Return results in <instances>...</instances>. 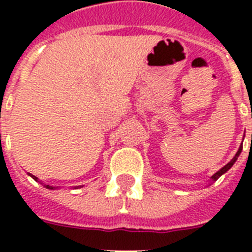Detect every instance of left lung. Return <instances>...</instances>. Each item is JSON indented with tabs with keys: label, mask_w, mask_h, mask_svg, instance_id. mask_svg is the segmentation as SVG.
I'll list each match as a JSON object with an SVG mask.
<instances>
[{
	"label": "left lung",
	"mask_w": 252,
	"mask_h": 252,
	"mask_svg": "<svg viewBox=\"0 0 252 252\" xmlns=\"http://www.w3.org/2000/svg\"><path fill=\"white\" fill-rule=\"evenodd\" d=\"M241 151H242V146H240L239 151H237V153H236V155H235V157H233V159L231 160V161L228 162V164H226V165H224L223 168H222V169H220V170H218L217 173H216L215 175H212V180H213V182H215V180H217L218 178L221 177L222 174H224V173H226V171L228 170V169H231V166H232L233 164H235V162H236V160H237V158L240 157V154H241Z\"/></svg>",
	"instance_id": "8db88e82"
}]
</instances>
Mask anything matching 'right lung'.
I'll return each instance as SVG.
<instances>
[{"label":"right lung","mask_w":252,"mask_h":252,"mask_svg":"<svg viewBox=\"0 0 252 252\" xmlns=\"http://www.w3.org/2000/svg\"><path fill=\"white\" fill-rule=\"evenodd\" d=\"M29 175H30V177H31V178H32V179H34V180H36V182H37V180H39V179H37V178H36V177H35V175L30 174V173H29ZM41 184H44V183H41ZM44 187H45V188H48V189H55V187H51V186H48V184H44ZM82 187H83V186H82ZM79 188H81V187H79Z\"/></svg>","instance_id":"right-lung-1"}]
</instances>
